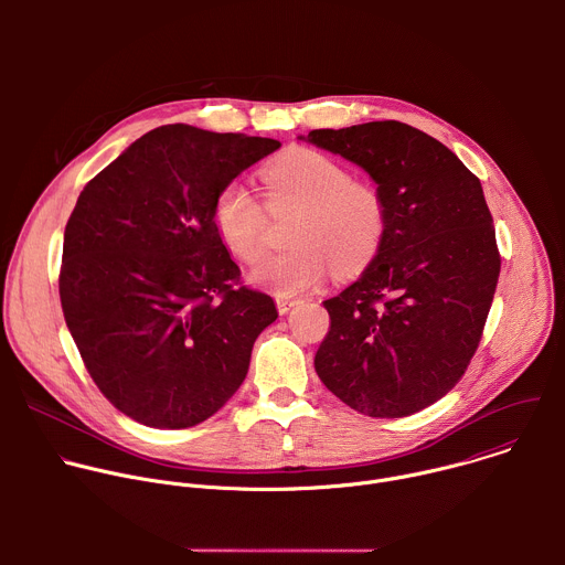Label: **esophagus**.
<instances>
[{
  "mask_svg": "<svg viewBox=\"0 0 565 565\" xmlns=\"http://www.w3.org/2000/svg\"><path fill=\"white\" fill-rule=\"evenodd\" d=\"M299 301H295V299H286V297H277V310H279V315H286L290 308H295Z\"/></svg>",
  "mask_w": 565,
  "mask_h": 565,
  "instance_id": "34e87169",
  "label": "esophagus"
}]
</instances>
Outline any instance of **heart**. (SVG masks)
Wrapping results in <instances>:
<instances>
[{
    "instance_id": "obj_1",
    "label": "heart",
    "mask_w": 565,
    "mask_h": 565,
    "mask_svg": "<svg viewBox=\"0 0 565 565\" xmlns=\"http://www.w3.org/2000/svg\"><path fill=\"white\" fill-rule=\"evenodd\" d=\"M273 212H299L295 248L262 262L250 281L279 297L306 292L327 279L362 273L380 253L388 210L377 188L353 181L340 160L292 149L262 172ZM212 227L221 246L238 262L255 264L266 250V205L241 181L225 183L212 203Z\"/></svg>"
}]
</instances>
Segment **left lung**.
Masks as SVG:
<instances>
[{
	"label": "left lung",
	"mask_w": 565,
	"mask_h": 565,
	"mask_svg": "<svg viewBox=\"0 0 565 565\" xmlns=\"http://www.w3.org/2000/svg\"><path fill=\"white\" fill-rule=\"evenodd\" d=\"M308 142L360 166L388 227L362 277L324 301L315 371L371 418L412 416L449 393L492 308L501 255L480 181L425 131L397 120L315 129Z\"/></svg>",
	"instance_id": "8db88e82"
}]
</instances>
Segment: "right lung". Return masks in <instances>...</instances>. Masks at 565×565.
I'll list each match as a JSON object with an SVG mask.
<instances>
[{
	"mask_svg": "<svg viewBox=\"0 0 565 565\" xmlns=\"http://www.w3.org/2000/svg\"><path fill=\"white\" fill-rule=\"evenodd\" d=\"M273 138L166 125L79 192L60 301L96 386L131 420L188 429L246 380L273 297L238 284L212 227L216 192L279 149Z\"/></svg>",
	"mask_w": 565,
	"mask_h": 565,
	"instance_id": "obj_1",
	"label": "right lung"
}]
</instances>
